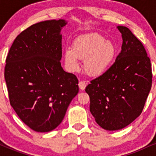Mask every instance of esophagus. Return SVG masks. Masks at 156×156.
I'll return each mask as SVG.
<instances>
[{"label":"esophagus","mask_w":156,"mask_h":156,"mask_svg":"<svg viewBox=\"0 0 156 156\" xmlns=\"http://www.w3.org/2000/svg\"><path fill=\"white\" fill-rule=\"evenodd\" d=\"M78 87H79L80 90H84L86 87H87V83L83 80H80V81H79V83H78Z\"/></svg>","instance_id":"obj_1"}]
</instances>
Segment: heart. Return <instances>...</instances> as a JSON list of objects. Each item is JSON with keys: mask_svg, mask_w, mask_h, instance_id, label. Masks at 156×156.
<instances>
[{"mask_svg": "<svg viewBox=\"0 0 156 156\" xmlns=\"http://www.w3.org/2000/svg\"><path fill=\"white\" fill-rule=\"evenodd\" d=\"M113 42L105 40L97 33L81 35L75 39L72 48L64 52V62L69 70L79 69V59L84 60V69L91 76H99L104 73L112 64L116 55Z\"/></svg>", "mask_w": 156, "mask_h": 156, "instance_id": "b5f03b06", "label": "heart"}]
</instances>
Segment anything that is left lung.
Returning a JSON list of instances; mask_svg holds the SVG:
<instances>
[{
	"label": "left lung",
	"instance_id": "left-lung-1",
	"mask_svg": "<svg viewBox=\"0 0 156 156\" xmlns=\"http://www.w3.org/2000/svg\"><path fill=\"white\" fill-rule=\"evenodd\" d=\"M121 52L106 72L86 87L91 114L107 130L128 126L142 112L152 87L150 59L140 41L129 28L118 26Z\"/></svg>",
	"mask_w": 156,
	"mask_h": 156
}]
</instances>
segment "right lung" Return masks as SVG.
I'll use <instances>...</instances> for the list:
<instances>
[{"instance_id": "right-lung-1", "label": "right lung", "mask_w": 156, "mask_h": 156, "mask_svg": "<svg viewBox=\"0 0 156 156\" xmlns=\"http://www.w3.org/2000/svg\"><path fill=\"white\" fill-rule=\"evenodd\" d=\"M64 20L36 23L21 32L10 48L4 77L10 104L37 132L60 125L78 93V80L61 65Z\"/></svg>"}]
</instances>
